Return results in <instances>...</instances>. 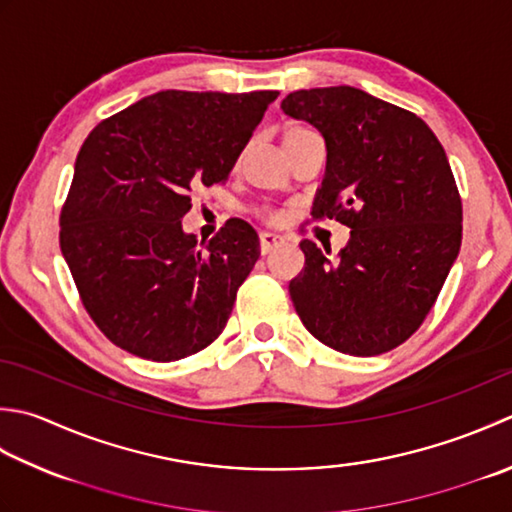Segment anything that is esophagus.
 <instances>
[{"mask_svg":"<svg viewBox=\"0 0 512 512\" xmlns=\"http://www.w3.org/2000/svg\"><path fill=\"white\" fill-rule=\"evenodd\" d=\"M279 244H284V237L277 233H262L259 235V248H262V255H268L270 250L277 248Z\"/></svg>","mask_w":512,"mask_h":512,"instance_id":"34e87169","label":"esophagus"}]
</instances>
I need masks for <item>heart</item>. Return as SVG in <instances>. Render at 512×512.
Masks as SVG:
<instances>
[{
	"instance_id": "1",
	"label": "heart",
	"mask_w": 512,
	"mask_h": 512,
	"mask_svg": "<svg viewBox=\"0 0 512 512\" xmlns=\"http://www.w3.org/2000/svg\"><path fill=\"white\" fill-rule=\"evenodd\" d=\"M304 130H308V128H304V126H288V128L284 130V135H282V144L286 142V139L295 137V135H299V133H304Z\"/></svg>"
}]
</instances>
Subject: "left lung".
<instances>
[{
    "instance_id": "left-lung-1",
    "label": "left lung",
    "mask_w": 512,
    "mask_h": 512,
    "mask_svg": "<svg viewBox=\"0 0 512 512\" xmlns=\"http://www.w3.org/2000/svg\"><path fill=\"white\" fill-rule=\"evenodd\" d=\"M282 110L326 142L315 219L350 228L330 259L304 239L288 284L308 333L355 357L404 344L422 326L462 246V199L442 144L422 119L353 86L295 90Z\"/></svg>"
}]
</instances>
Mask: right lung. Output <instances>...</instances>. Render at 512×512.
Here are the masks:
<instances>
[{
    "label": "right lung",
    "mask_w": 512,
    "mask_h": 512,
    "mask_svg": "<svg viewBox=\"0 0 512 512\" xmlns=\"http://www.w3.org/2000/svg\"><path fill=\"white\" fill-rule=\"evenodd\" d=\"M277 95L162 90L86 137L59 246L88 315L115 346L175 362L224 330L259 237L244 219H228L197 244L182 217L190 190L226 182Z\"/></svg>",
    "instance_id": "obj_1"
}]
</instances>
